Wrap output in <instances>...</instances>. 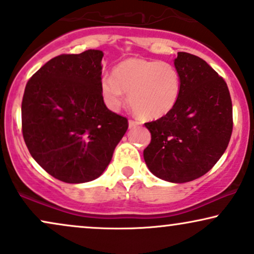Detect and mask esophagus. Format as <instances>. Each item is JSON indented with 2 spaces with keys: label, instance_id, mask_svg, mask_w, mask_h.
I'll use <instances>...</instances> for the list:
<instances>
[{
  "label": "esophagus",
  "instance_id": "esophagus-1",
  "mask_svg": "<svg viewBox=\"0 0 254 254\" xmlns=\"http://www.w3.org/2000/svg\"><path fill=\"white\" fill-rule=\"evenodd\" d=\"M139 123L137 121H133V119H129V127L132 129V127H136Z\"/></svg>",
  "mask_w": 254,
  "mask_h": 254
}]
</instances>
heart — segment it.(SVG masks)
<instances>
[{"label":"heart","mask_w":254,"mask_h":254,"mask_svg":"<svg viewBox=\"0 0 254 254\" xmlns=\"http://www.w3.org/2000/svg\"><path fill=\"white\" fill-rule=\"evenodd\" d=\"M135 114L157 119L175 108L181 94V75L172 64L160 60L129 58L100 80V94L106 108L118 111L125 100Z\"/></svg>","instance_id":"b5f03b06"}]
</instances>
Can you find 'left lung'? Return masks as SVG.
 <instances>
[{
  "mask_svg": "<svg viewBox=\"0 0 254 254\" xmlns=\"http://www.w3.org/2000/svg\"><path fill=\"white\" fill-rule=\"evenodd\" d=\"M174 65L181 94L169 114L144 125L151 140L143 151L149 170L168 182L185 183L209 172L233 130L227 84L206 61L179 52Z\"/></svg>",
  "mask_w": 254,
  "mask_h": 254,
  "instance_id": "left-lung-1",
  "label": "left lung"
}]
</instances>
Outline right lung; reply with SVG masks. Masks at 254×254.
I'll return each instance as SVG.
<instances>
[{
	"label": "right lung",
	"mask_w": 254,
	"mask_h": 254,
	"mask_svg": "<svg viewBox=\"0 0 254 254\" xmlns=\"http://www.w3.org/2000/svg\"><path fill=\"white\" fill-rule=\"evenodd\" d=\"M103 56L98 50L61 54L24 88V143L39 166L63 182L84 183L102 175L129 127L102 99Z\"/></svg>",
	"instance_id": "add662e5"
}]
</instances>
